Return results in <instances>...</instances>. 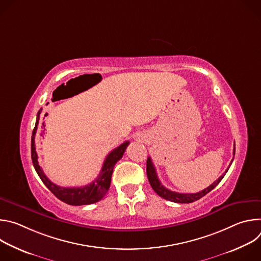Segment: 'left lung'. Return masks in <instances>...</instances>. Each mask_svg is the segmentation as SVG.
Here are the masks:
<instances>
[{"label":"left lung","mask_w":261,"mask_h":261,"mask_svg":"<svg viewBox=\"0 0 261 261\" xmlns=\"http://www.w3.org/2000/svg\"><path fill=\"white\" fill-rule=\"evenodd\" d=\"M236 154V143H234V147H233V156ZM233 159L231 160L228 168L225 170V172L223 173L217 180H215L212 185H210L207 188H205L202 191H199L197 193H177V192H173L168 190L167 188H165L164 186L161 184V181L158 178L157 172H156V168L152 162L151 157H148L146 160V174H147V178L148 181H150L153 190L162 198L172 201V202H176V203H191L193 201H196L198 199H200L202 196L206 195L208 192H211L216 186L222 180V178L224 177V175L226 174V172L228 171L231 163H232Z\"/></svg>","instance_id":"1"}]
</instances>
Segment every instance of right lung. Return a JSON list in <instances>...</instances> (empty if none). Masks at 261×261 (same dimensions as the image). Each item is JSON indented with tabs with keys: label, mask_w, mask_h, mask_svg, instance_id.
I'll return each mask as SVG.
<instances>
[{
	"label": "right lung",
	"mask_w": 261,
	"mask_h": 261,
	"mask_svg": "<svg viewBox=\"0 0 261 261\" xmlns=\"http://www.w3.org/2000/svg\"><path fill=\"white\" fill-rule=\"evenodd\" d=\"M41 110L42 109H40L38 111V115H37V120H36L35 128L32 133V141H31V155H32V161H33V165L35 167L36 172L38 173L39 177L41 178V180L43 181V184L46 186V187L51 191V193L65 203H68L70 205H85V204H92V203L98 202L107 193L110 187L111 174H113L115 165L123 157L126 151V147L129 144V141L123 142L121 145L116 147L115 150H113L107 155L106 159L104 160L100 174L96 179H94L93 182L83 186V187H72V188L60 187V186L51 182L48 179V177L44 174L42 168L38 163V156H37V153H36L35 137H36L37 129H38Z\"/></svg>",
	"instance_id": "add662e5"
}]
</instances>
